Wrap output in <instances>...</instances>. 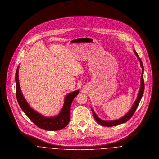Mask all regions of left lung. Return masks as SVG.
Masks as SVG:
<instances>
[{
  "label": "left lung",
  "instance_id": "1",
  "mask_svg": "<svg viewBox=\"0 0 159 159\" xmlns=\"http://www.w3.org/2000/svg\"><path fill=\"white\" fill-rule=\"evenodd\" d=\"M134 52L135 53L138 60L140 62L141 64V66L142 67V75H141V87H140V90L139 91V93L138 94V97L137 99L135 101V102H134V105L132 106V108L130 109V110L129 111L128 113L126 114L125 116H124L123 117H121V119H118V120H113V121H104L102 120L101 119H100L97 116V114L95 113V112L93 111V110L92 108H91V110L92 111V114L93 115V117L95 118V119L96 120V121L98 122L99 125L104 126H107V127H111L114 126H116L120 124H122L123 123H125L126 121H128L132 117V116L134 115V114L135 113V111H136V108L138 107V106L139 104V102L141 99V98L143 95L144 91V66L143 64V62L141 60V59L139 58V56L138 55V53H136V51H134Z\"/></svg>",
  "mask_w": 159,
  "mask_h": 159
}]
</instances>
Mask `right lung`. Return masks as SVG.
<instances>
[{
	"label": "right lung",
	"instance_id": "add662e5",
	"mask_svg": "<svg viewBox=\"0 0 159 159\" xmlns=\"http://www.w3.org/2000/svg\"><path fill=\"white\" fill-rule=\"evenodd\" d=\"M18 68L19 66L17 67L15 74L16 97L18 102L24 113L39 128L46 130H58L66 127L70 119L71 102L74 98L78 95L79 91H74L66 96L64 104L58 115L52 117H46L31 108L24 98L18 81Z\"/></svg>",
	"mask_w": 159,
	"mask_h": 159
}]
</instances>
